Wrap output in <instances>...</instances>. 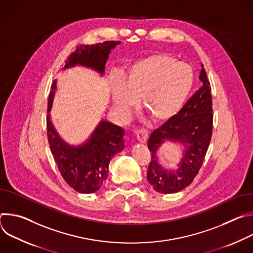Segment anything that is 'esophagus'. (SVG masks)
Returning a JSON list of instances; mask_svg holds the SVG:
<instances>
[{"label": "esophagus", "mask_w": 253, "mask_h": 253, "mask_svg": "<svg viewBox=\"0 0 253 253\" xmlns=\"http://www.w3.org/2000/svg\"><path fill=\"white\" fill-rule=\"evenodd\" d=\"M135 134H136V137H137L138 141H140L141 143H145L148 139V132L145 129L136 130Z\"/></svg>", "instance_id": "34e87169"}]
</instances>
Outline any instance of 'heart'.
<instances>
[{"label": "heart", "instance_id": "heart-1", "mask_svg": "<svg viewBox=\"0 0 253 253\" xmlns=\"http://www.w3.org/2000/svg\"><path fill=\"white\" fill-rule=\"evenodd\" d=\"M192 85L193 74L188 66L159 53L133 63L121 76V84L113 88L112 97L125 112L132 109L134 100L141 99L143 112L152 122L162 124L181 110Z\"/></svg>", "mask_w": 253, "mask_h": 253}]
</instances>
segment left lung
<instances>
[{"instance_id": "1", "label": "left lung", "mask_w": 253, "mask_h": 253, "mask_svg": "<svg viewBox=\"0 0 253 253\" xmlns=\"http://www.w3.org/2000/svg\"><path fill=\"white\" fill-rule=\"evenodd\" d=\"M199 79L202 86L196 91L171 120L151 133L148 148L151 161L147 180L159 193L169 194L181 191L198 174L208 150L213 126L211 86L202 65ZM165 139L179 140L187 146L185 157L175 172L165 170L158 163L156 154Z\"/></svg>"}]
</instances>
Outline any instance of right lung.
<instances>
[{"label": "right lung", "mask_w": 253, "mask_h": 253, "mask_svg": "<svg viewBox=\"0 0 253 253\" xmlns=\"http://www.w3.org/2000/svg\"><path fill=\"white\" fill-rule=\"evenodd\" d=\"M120 41H105L94 45H80L66 60L65 68L83 65L104 73L111 49ZM56 81L53 82L48 99V111L52 107ZM47 136L55 163L67 184L80 193L98 191L107 179L112 157L124 148L122 128L102 121L90 140L80 147H72L59 137L50 115L47 116Z\"/></svg>", "instance_id": "obj_1"}]
</instances>
